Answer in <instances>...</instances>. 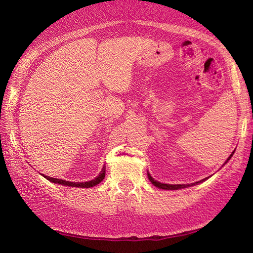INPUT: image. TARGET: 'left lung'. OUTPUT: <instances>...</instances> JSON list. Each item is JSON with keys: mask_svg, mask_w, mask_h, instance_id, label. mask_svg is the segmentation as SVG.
I'll use <instances>...</instances> for the list:
<instances>
[{"mask_svg": "<svg viewBox=\"0 0 253 253\" xmlns=\"http://www.w3.org/2000/svg\"><path fill=\"white\" fill-rule=\"evenodd\" d=\"M233 154H234V152L229 155V158L227 159V161H229V159L233 157ZM226 161V162H227ZM225 162V163H226ZM148 177H149V179H150V181L152 182V184L155 186V187H158V188H160V189H166V190H176V189H181V188H186V187H189V186H192V185H195V184H191V185H168V184H162V182H159V181H157V180H154L152 177H151V175H150L149 173H148ZM203 180H206V179H202V180H200V181H198V182H202ZM198 182H196V184H198Z\"/></svg>", "mask_w": 253, "mask_h": 253, "instance_id": "8db88e82", "label": "left lung"}]
</instances>
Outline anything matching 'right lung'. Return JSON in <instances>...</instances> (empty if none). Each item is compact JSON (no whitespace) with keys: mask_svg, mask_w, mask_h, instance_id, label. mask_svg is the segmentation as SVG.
<instances>
[{"mask_svg":"<svg viewBox=\"0 0 253 253\" xmlns=\"http://www.w3.org/2000/svg\"><path fill=\"white\" fill-rule=\"evenodd\" d=\"M44 178H46L47 180H50L54 184H60V185H64V186H72V187H80V188H90L93 187L95 185L100 184V182L104 179L105 177V168L102 169L101 173L98 177H95L94 179L90 180V181H84V182H73V181H68V180H64V179H58V178H52L50 176H45L43 175Z\"/></svg>","mask_w":253,"mask_h":253,"instance_id":"obj_1","label":"right lung"}]
</instances>
